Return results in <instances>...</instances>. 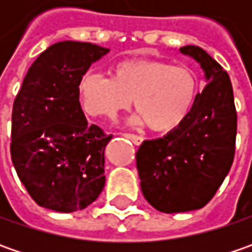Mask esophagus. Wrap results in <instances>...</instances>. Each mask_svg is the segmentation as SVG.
<instances>
[{
	"instance_id": "esophagus-1",
	"label": "esophagus",
	"mask_w": 252,
	"mask_h": 252,
	"mask_svg": "<svg viewBox=\"0 0 252 252\" xmlns=\"http://www.w3.org/2000/svg\"><path fill=\"white\" fill-rule=\"evenodd\" d=\"M125 137H127V139H130L136 146H140L141 143H143V137L141 136H137V134H131V133H125L123 134Z\"/></svg>"
}]
</instances>
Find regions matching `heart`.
Instances as JSON below:
<instances>
[{"instance_id":"heart-1","label":"heart","mask_w":252,"mask_h":252,"mask_svg":"<svg viewBox=\"0 0 252 252\" xmlns=\"http://www.w3.org/2000/svg\"><path fill=\"white\" fill-rule=\"evenodd\" d=\"M198 91L193 70L150 59L123 60L112 65L111 78L87 73L78 83V99L87 115L115 118L133 99L137 113L131 122L157 133L177 130L188 121Z\"/></svg>"}]
</instances>
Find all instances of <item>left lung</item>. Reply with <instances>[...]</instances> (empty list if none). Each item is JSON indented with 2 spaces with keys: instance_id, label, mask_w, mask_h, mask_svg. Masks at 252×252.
<instances>
[{
  "instance_id": "1",
  "label": "left lung",
  "mask_w": 252,
  "mask_h": 252,
  "mask_svg": "<svg viewBox=\"0 0 252 252\" xmlns=\"http://www.w3.org/2000/svg\"><path fill=\"white\" fill-rule=\"evenodd\" d=\"M205 74L206 87L179 129L144 140L136 153L141 192L162 213L203 208L215 196L234 158L237 112L228 74L203 49H179Z\"/></svg>"
}]
</instances>
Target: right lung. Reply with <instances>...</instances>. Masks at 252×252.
<instances>
[{
	"mask_svg": "<svg viewBox=\"0 0 252 252\" xmlns=\"http://www.w3.org/2000/svg\"><path fill=\"white\" fill-rule=\"evenodd\" d=\"M109 49L64 40L47 47L25 75L12 108L11 157L28 193L42 208L83 210L105 187L112 139L88 125L78 83Z\"/></svg>",
	"mask_w": 252,
	"mask_h": 252,
	"instance_id": "1",
	"label": "right lung"
}]
</instances>
